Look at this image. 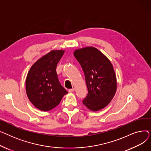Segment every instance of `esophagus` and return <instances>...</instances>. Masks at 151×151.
Returning <instances> with one entry per match:
<instances>
[{"mask_svg":"<svg viewBox=\"0 0 151 151\" xmlns=\"http://www.w3.org/2000/svg\"><path fill=\"white\" fill-rule=\"evenodd\" d=\"M75 91V88H72V89H70L69 90H68V92H70V93H71V92H73Z\"/></svg>","mask_w":151,"mask_h":151,"instance_id":"obj_1","label":"esophagus"}]
</instances>
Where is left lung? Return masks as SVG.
Returning <instances> with one entry per match:
<instances>
[{
  "label": "left lung",
  "instance_id": "8db88e82",
  "mask_svg": "<svg viewBox=\"0 0 151 151\" xmlns=\"http://www.w3.org/2000/svg\"><path fill=\"white\" fill-rule=\"evenodd\" d=\"M74 55L82 67L88 90L83 104L93 111L103 109L116 92V76L111 63L93 47L77 50Z\"/></svg>",
  "mask_w": 151,
  "mask_h": 151
}]
</instances>
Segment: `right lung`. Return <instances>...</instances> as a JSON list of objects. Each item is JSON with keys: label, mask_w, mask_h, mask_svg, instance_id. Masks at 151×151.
Here are the masks:
<instances>
[{"label": "right lung", "mask_w": 151, "mask_h": 151, "mask_svg": "<svg viewBox=\"0 0 151 151\" xmlns=\"http://www.w3.org/2000/svg\"><path fill=\"white\" fill-rule=\"evenodd\" d=\"M63 50L51 51L38 59L29 71L26 89L27 97L36 108L47 111L60 102L67 91L60 84L56 73Z\"/></svg>", "instance_id": "right-lung-1"}]
</instances>
